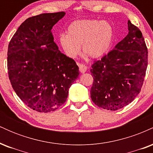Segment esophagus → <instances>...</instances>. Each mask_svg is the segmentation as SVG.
<instances>
[{
	"instance_id": "obj_1",
	"label": "esophagus",
	"mask_w": 153,
	"mask_h": 153,
	"mask_svg": "<svg viewBox=\"0 0 153 153\" xmlns=\"http://www.w3.org/2000/svg\"><path fill=\"white\" fill-rule=\"evenodd\" d=\"M78 65L79 67V70H80V72L82 73H85L87 71V67L85 65L81 64V63H78Z\"/></svg>"
}]
</instances>
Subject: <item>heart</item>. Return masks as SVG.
Wrapping results in <instances>:
<instances>
[{"mask_svg": "<svg viewBox=\"0 0 153 153\" xmlns=\"http://www.w3.org/2000/svg\"><path fill=\"white\" fill-rule=\"evenodd\" d=\"M114 39V29L108 22L98 20L75 21L68 26L67 35H62L59 42L65 53L75 58L80 52L92 58H99L109 51Z\"/></svg>", "mask_w": 153, "mask_h": 153, "instance_id": "heart-1", "label": "heart"}]
</instances>
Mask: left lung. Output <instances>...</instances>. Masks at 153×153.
I'll list each match as a JSON object with an SVG mask.
<instances>
[{"label":"left lung","mask_w":153,"mask_h":153,"mask_svg":"<svg viewBox=\"0 0 153 153\" xmlns=\"http://www.w3.org/2000/svg\"><path fill=\"white\" fill-rule=\"evenodd\" d=\"M129 33L114 48L94 61L91 97L96 106L116 111L140 94L147 68L148 52L141 31L128 21Z\"/></svg>","instance_id":"obj_1"}]
</instances>
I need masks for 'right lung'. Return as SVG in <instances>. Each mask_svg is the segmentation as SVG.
<instances>
[{"mask_svg":"<svg viewBox=\"0 0 153 153\" xmlns=\"http://www.w3.org/2000/svg\"><path fill=\"white\" fill-rule=\"evenodd\" d=\"M63 11L28 18L10 39L7 67L13 90L27 106L48 113L66 101L80 74L74 59L58 50L51 30Z\"/></svg>","mask_w":153,"mask_h":153,"instance_id":"right-lung-1","label":"right lung"}]
</instances>
